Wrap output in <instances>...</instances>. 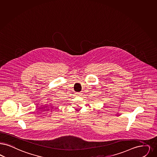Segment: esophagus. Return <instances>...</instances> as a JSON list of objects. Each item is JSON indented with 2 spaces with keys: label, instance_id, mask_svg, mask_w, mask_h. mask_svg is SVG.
I'll list each match as a JSON object with an SVG mask.
<instances>
[{
  "label": "esophagus",
  "instance_id": "esophagus-1",
  "mask_svg": "<svg viewBox=\"0 0 157 157\" xmlns=\"http://www.w3.org/2000/svg\"><path fill=\"white\" fill-rule=\"evenodd\" d=\"M76 94H78V96H81L82 94V93L81 92H77V93H76Z\"/></svg>",
  "mask_w": 157,
  "mask_h": 157
}]
</instances>
